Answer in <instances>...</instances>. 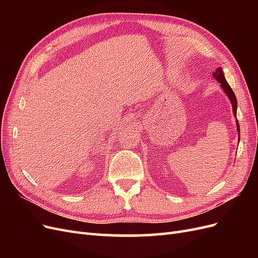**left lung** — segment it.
I'll list each match as a JSON object with an SVG mask.
<instances>
[{
	"instance_id": "1",
	"label": "left lung",
	"mask_w": 258,
	"mask_h": 258,
	"mask_svg": "<svg viewBox=\"0 0 258 258\" xmlns=\"http://www.w3.org/2000/svg\"><path fill=\"white\" fill-rule=\"evenodd\" d=\"M213 75H214L215 79L218 81V83L221 84V86H222V88L224 89V91H225L226 93H227L228 98H229L230 101H231L233 114L236 115V114H237V99H236L235 93H233L232 89L230 88V86L228 85L227 82H226L224 73H223V71H222V69H217L216 72H215ZM237 129H238V132H239V135H240V129H239V122H238V120H237ZM239 139H240V137H239Z\"/></svg>"
}]
</instances>
